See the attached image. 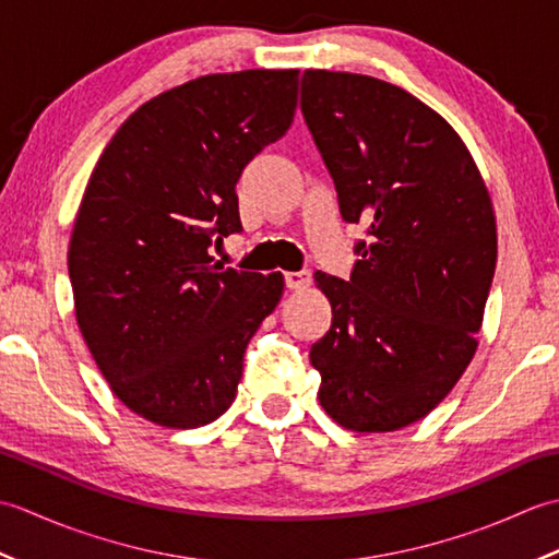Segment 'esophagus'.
Returning <instances> with one entry per match:
<instances>
[{"label": "esophagus", "instance_id": "34e87169", "mask_svg": "<svg viewBox=\"0 0 559 559\" xmlns=\"http://www.w3.org/2000/svg\"><path fill=\"white\" fill-rule=\"evenodd\" d=\"M283 281H286L288 290H305L312 283L310 271H288L283 273Z\"/></svg>", "mask_w": 559, "mask_h": 559}]
</instances>
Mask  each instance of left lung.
<instances>
[{
	"instance_id": "obj_1",
	"label": "left lung",
	"mask_w": 559,
	"mask_h": 559,
	"mask_svg": "<svg viewBox=\"0 0 559 559\" xmlns=\"http://www.w3.org/2000/svg\"><path fill=\"white\" fill-rule=\"evenodd\" d=\"M300 110L346 223L348 281L317 271L331 329L310 360L319 403L355 432L425 418L476 353L497 261L495 213L468 148L394 83L307 69Z\"/></svg>"
}]
</instances>
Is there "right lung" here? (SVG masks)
<instances>
[{"mask_svg":"<svg viewBox=\"0 0 559 559\" xmlns=\"http://www.w3.org/2000/svg\"><path fill=\"white\" fill-rule=\"evenodd\" d=\"M298 108V69L201 76L144 103L93 170L69 242L83 341L115 396L165 427L230 408L281 273L223 269L242 230L235 185Z\"/></svg>","mask_w":559,"mask_h":559,"instance_id":"add662e5","label":"right lung"}]
</instances>
